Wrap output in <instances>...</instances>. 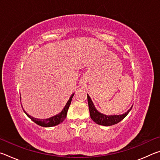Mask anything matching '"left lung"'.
<instances>
[{
    "instance_id": "8db88e82",
    "label": "left lung",
    "mask_w": 160,
    "mask_h": 160,
    "mask_svg": "<svg viewBox=\"0 0 160 160\" xmlns=\"http://www.w3.org/2000/svg\"><path fill=\"white\" fill-rule=\"evenodd\" d=\"M88 106H89V110H90V117L96 123L99 124V125L105 126H109L114 125V124L118 123L120 122L121 120L126 117L128 115V113L130 112V111L131 110L132 107L130 109L128 112L124 113L122 115H111L107 116L103 113L99 112L97 111L94 105L93 104L92 101L91 100V98L90 96L88 94Z\"/></svg>"
}]
</instances>
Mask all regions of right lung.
<instances>
[{
	"mask_svg": "<svg viewBox=\"0 0 160 160\" xmlns=\"http://www.w3.org/2000/svg\"><path fill=\"white\" fill-rule=\"evenodd\" d=\"M73 96H74V93L72 94L71 96H70L69 100L66 103V106H65L63 110L61 111V112L58 113L57 115L52 116V117H51V118H46V119L36 118L32 117V116H31L30 115H29L28 113H27L24 109H23V111H24V112L26 113V115L28 116L32 121H33L35 123H37V125H39L40 126L51 127V126H57V125H58V124H60L61 123L63 122V121L65 120V118H66V116H67L68 110L70 104L72 101V98Z\"/></svg>",
	"mask_w": 160,
	"mask_h": 160,
	"instance_id": "obj_1",
	"label": "right lung"
}]
</instances>
